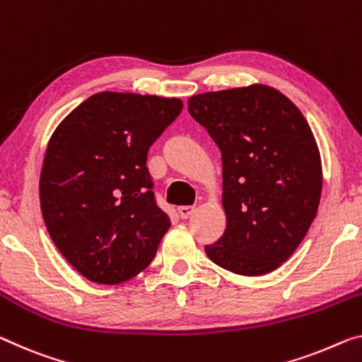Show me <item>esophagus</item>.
<instances>
[{
	"label": "esophagus",
	"mask_w": 362,
	"mask_h": 362,
	"mask_svg": "<svg viewBox=\"0 0 362 362\" xmlns=\"http://www.w3.org/2000/svg\"><path fill=\"white\" fill-rule=\"evenodd\" d=\"M194 210H196L194 205H181V207H177V212H180L181 218H189V216L194 214Z\"/></svg>",
	"instance_id": "esophagus-1"
}]
</instances>
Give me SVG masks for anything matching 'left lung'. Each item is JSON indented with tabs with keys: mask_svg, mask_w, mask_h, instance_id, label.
Listing matches in <instances>:
<instances>
[{
	"mask_svg": "<svg viewBox=\"0 0 362 362\" xmlns=\"http://www.w3.org/2000/svg\"><path fill=\"white\" fill-rule=\"evenodd\" d=\"M187 110L223 163L226 230L205 254L233 274H270L296 251L319 209L322 162L309 123L264 84L199 93Z\"/></svg>",
	"mask_w": 362,
	"mask_h": 362,
	"instance_id": "8db88e82",
	"label": "left lung"
}]
</instances>
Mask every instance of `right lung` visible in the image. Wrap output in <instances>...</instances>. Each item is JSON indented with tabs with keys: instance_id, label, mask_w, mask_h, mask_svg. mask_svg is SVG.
Instances as JSON below:
<instances>
[{
	"instance_id": "1",
	"label": "right lung",
	"mask_w": 362,
	"mask_h": 362,
	"mask_svg": "<svg viewBox=\"0 0 362 362\" xmlns=\"http://www.w3.org/2000/svg\"><path fill=\"white\" fill-rule=\"evenodd\" d=\"M180 98L100 92L61 121L40 173V209L63 257L100 285L146 269L171 221L155 204L147 152Z\"/></svg>"
}]
</instances>
